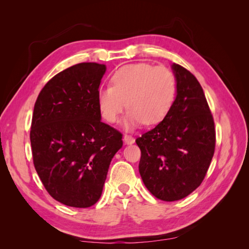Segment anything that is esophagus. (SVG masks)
Listing matches in <instances>:
<instances>
[{"label":"esophagus","mask_w":249,"mask_h":249,"mask_svg":"<svg viewBox=\"0 0 249 249\" xmlns=\"http://www.w3.org/2000/svg\"><path fill=\"white\" fill-rule=\"evenodd\" d=\"M124 142L126 144H133L135 142V138L131 135H127L125 134L124 135Z\"/></svg>","instance_id":"34e87169"}]
</instances>
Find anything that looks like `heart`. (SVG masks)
I'll use <instances>...</instances> for the list:
<instances>
[{
	"mask_svg": "<svg viewBox=\"0 0 249 249\" xmlns=\"http://www.w3.org/2000/svg\"><path fill=\"white\" fill-rule=\"evenodd\" d=\"M178 94L177 77L165 66L136 63L122 66L111 77V87L97 93L103 118L114 123L126 107V127L160 123L170 112ZM128 103H126L125 102Z\"/></svg>",
	"mask_w": 249,
	"mask_h": 249,
	"instance_id": "obj_1",
	"label": "heart"
}]
</instances>
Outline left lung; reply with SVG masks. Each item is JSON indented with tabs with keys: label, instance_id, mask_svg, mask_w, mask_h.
Masks as SVG:
<instances>
[{
	"label": "left lung",
	"instance_id": "1",
	"mask_svg": "<svg viewBox=\"0 0 249 249\" xmlns=\"http://www.w3.org/2000/svg\"><path fill=\"white\" fill-rule=\"evenodd\" d=\"M172 70L178 94L170 112L136 139L142 181L162 201L183 199L200 186L216 143L213 115L197 78L178 64Z\"/></svg>",
	"mask_w": 249,
	"mask_h": 249
}]
</instances>
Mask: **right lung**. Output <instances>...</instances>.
<instances>
[{"instance_id":"add662e5","label":"right lung","mask_w":249,"mask_h":249,"mask_svg":"<svg viewBox=\"0 0 249 249\" xmlns=\"http://www.w3.org/2000/svg\"><path fill=\"white\" fill-rule=\"evenodd\" d=\"M106 66L79 63L56 73L36 99L30 139L35 170L52 198L72 208L98 201L119 130L103 123L97 93Z\"/></svg>"}]
</instances>
